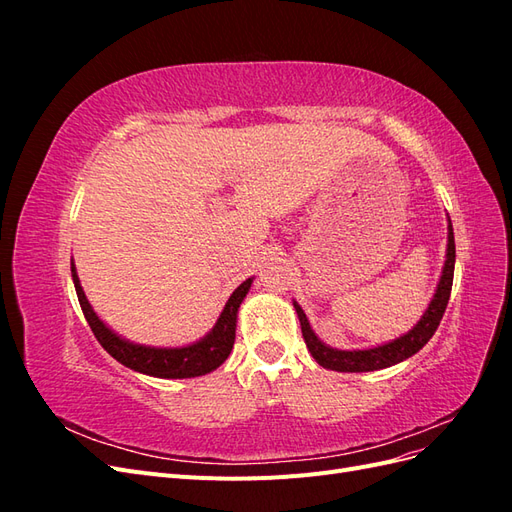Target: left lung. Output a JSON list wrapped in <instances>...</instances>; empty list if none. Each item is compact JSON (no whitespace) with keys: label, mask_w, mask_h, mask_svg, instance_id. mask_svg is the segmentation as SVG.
Listing matches in <instances>:
<instances>
[{"label":"left lung","mask_w":512,"mask_h":512,"mask_svg":"<svg viewBox=\"0 0 512 512\" xmlns=\"http://www.w3.org/2000/svg\"><path fill=\"white\" fill-rule=\"evenodd\" d=\"M453 273H455V235H453L451 218H448L446 260H444L436 294H433V299H431L429 307L425 309V314L421 316V320H418L406 335L393 339V342H389V344L367 348V350H337V348H331V346L324 344L322 339L312 331L301 305L294 301L292 305H294V309H297V316H299V322H301V331H303V339L307 344V350L312 352L316 363L322 365L324 369L350 371V374H352V371H376V369L391 367V365H397L401 361L410 359V356L421 350L433 337V333H436L438 324L444 316V309L448 305V297H451Z\"/></svg>","instance_id":"left-lung-1"}]
</instances>
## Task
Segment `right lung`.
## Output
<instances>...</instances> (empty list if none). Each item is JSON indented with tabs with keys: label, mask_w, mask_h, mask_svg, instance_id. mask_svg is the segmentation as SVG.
Masks as SVG:
<instances>
[{
	"label": "right lung",
	"mask_w": 512,
	"mask_h": 512,
	"mask_svg": "<svg viewBox=\"0 0 512 512\" xmlns=\"http://www.w3.org/2000/svg\"><path fill=\"white\" fill-rule=\"evenodd\" d=\"M70 269L76 297H79L85 320L89 322V327L94 331L102 348L121 365L156 378H196L218 369L228 359L232 344H235L239 307L254 282V277H247V280L230 294L218 322H215V327L203 339H198V342L183 348H153L143 344H132L128 339H123L115 331L108 329L85 297L79 275H76L74 260Z\"/></svg>",
	"instance_id": "add662e5"
}]
</instances>
